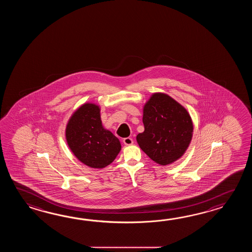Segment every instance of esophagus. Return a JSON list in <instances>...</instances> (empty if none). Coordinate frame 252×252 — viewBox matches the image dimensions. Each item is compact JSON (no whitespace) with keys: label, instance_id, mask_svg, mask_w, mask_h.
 <instances>
[{"label":"esophagus","instance_id":"1","mask_svg":"<svg viewBox=\"0 0 252 252\" xmlns=\"http://www.w3.org/2000/svg\"><path fill=\"white\" fill-rule=\"evenodd\" d=\"M124 143L126 145V146H129V145L133 144V139H131V138H124Z\"/></svg>","mask_w":252,"mask_h":252}]
</instances>
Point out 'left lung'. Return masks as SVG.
<instances>
[{
  "instance_id": "1",
  "label": "left lung",
  "mask_w": 252,
  "mask_h": 252,
  "mask_svg": "<svg viewBox=\"0 0 252 252\" xmlns=\"http://www.w3.org/2000/svg\"><path fill=\"white\" fill-rule=\"evenodd\" d=\"M144 131L137 135L140 149L156 163L166 166L182 157L193 136L188 111L173 98L157 93L143 110Z\"/></svg>"
}]
</instances>
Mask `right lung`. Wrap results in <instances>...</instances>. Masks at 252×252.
<instances>
[{"label": "right lung", "mask_w": 252, "mask_h": 252, "mask_svg": "<svg viewBox=\"0 0 252 252\" xmlns=\"http://www.w3.org/2000/svg\"><path fill=\"white\" fill-rule=\"evenodd\" d=\"M65 138L74 155L93 168L110 165L122 148L118 138L102 127L100 108L94 103L75 111L66 125Z\"/></svg>", "instance_id": "add662e5"}]
</instances>
